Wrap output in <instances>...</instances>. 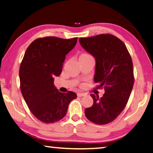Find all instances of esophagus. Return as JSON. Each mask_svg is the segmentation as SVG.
Returning <instances> with one entry per match:
<instances>
[{
  "mask_svg": "<svg viewBox=\"0 0 153 153\" xmlns=\"http://www.w3.org/2000/svg\"><path fill=\"white\" fill-rule=\"evenodd\" d=\"M77 97H84V96L86 95V94H85V93L78 92V93H77Z\"/></svg>",
  "mask_w": 153,
  "mask_h": 153,
  "instance_id": "34e87169",
  "label": "esophagus"
}]
</instances>
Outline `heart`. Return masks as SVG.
<instances>
[{"instance_id": "obj_1", "label": "heart", "mask_w": 153, "mask_h": 153, "mask_svg": "<svg viewBox=\"0 0 153 153\" xmlns=\"http://www.w3.org/2000/svg\"><path fill=\"white\" fill-rule=\"evenodd\" d=\"M91 57L92 56H90L89 54L84 53V54H82V55H80L79 59H88V58H91Z\"/></svg>"}]
</instances>
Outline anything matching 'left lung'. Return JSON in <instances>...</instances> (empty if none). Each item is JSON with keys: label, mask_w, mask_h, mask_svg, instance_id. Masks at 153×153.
Masks as SVG:
<instances>
[{"label": "left lung", "mask_w": 153, "mask_h": 153, "mask_svg": "<svg viewBox=\"0 0 153 153\" xmlns=\"http://www.w3.org/2000/svg\"><path fill=\"white\" fill-rule=\"evenodd\" d=\"M80 45L96 61L94 81L103 87L102 97L91 94L94 102L85 115L98 125L111 123L126 106L134 85L131 58L122 41L111 34H100L79 39Z\"/></svg>", "instance_id": "left-lung-1"}]
</instances>
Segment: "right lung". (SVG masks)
I'll return each mask as SVG.
<instances>
[{
	"label": "right lung",
	"instance_id": "obj_1",
	"mask_svg": "<svg viewBox=\"0 0 153 153\" xmlns=\"http://www.w3.org/2000/svg\"><path fill=\"white\" fill-rule=\"evenodd\" d=\"M72 39L50 36L30 44L19 68L20 88L27 107L44 123H55L65 116L69 104L77 98L73 92L62 93L54 85L66 55L77 43Z\"/></svg>",
	"mask_w": 153,
	"mask_h": 153
}]
</instances>
